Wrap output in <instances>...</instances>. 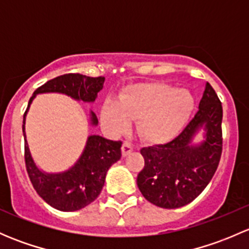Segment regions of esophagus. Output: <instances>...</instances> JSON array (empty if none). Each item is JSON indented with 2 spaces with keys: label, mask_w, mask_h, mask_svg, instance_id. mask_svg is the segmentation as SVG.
Listing matches in <instances>:
<instances>
[{
  "label": "esophagus",
  "mask_w": 249,
  "mask_h": 249,
  "mask_svg": "<svg viewBox=\"0 0 249 249\" xmlns=\"http://www.w3.org/2000/svg\"><path fill=\"white\" fill-rule=\"evenodd\" d=\"M134 144H132L131 142H130V141H124V142H123V147H122V152H123V155H124V157H126V155H129L130 153L132 152V150H134Z\"/></svg>",
  "instance_id": "34e87169"
}]
</instances>
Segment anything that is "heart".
Returning a JSON list of instances; mask_svg holds the SVG:
<instances>
[{
    "label": "heart",
    "mask_w": 249,
    "mask_h": 249,
    "mask_svg": "<svg viewBox=\"0 0 249 249\" xmlns=\"http://www.w3.org/2000/svg\"><path fill=\"white\" fill-rule=\"evenodd\" d=\"M194 108L190 91L166 83H145L129 88L120 95L119 102L107 100L101 117L115 131L125 129L130 118H139V130L153 142L171 139L185 124Z\"/></svg>",
    "instance_id": "heart-1"
}]
</instances>
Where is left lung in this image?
<instances>
[{
    "mask_svg": "<svg viewBox=\"0 0 249 249\" xmlns=\"http://www.w3.org/2000/svg\"><path fill=\"white\" fill-rule=\"evenodd\" d=\"M223 107L210 83L206 84L199 110L176 139L141 149L144 167L137 185L145 200L162 208H178L196 199L217 171L223 150ZM205 141L191 144L200 128Z\"/></svg>",
    "mask_w": 249,
    "mask_h": 249,
    "instance_id": "1",
    "label": "left lung"
}]
</instances>
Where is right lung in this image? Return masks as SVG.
I'll return each instance as SVG.
<instances>
[{"label": "right lung", "mask_w": 249, "mask_h": 249, "mask_svg": "<svg viewBox=\"0 0 249 249\" xmlns=\"http://www.w3.org/2000/svg\"><path fill=\"white\" fill-rule=\"evenodd\" d=\"M105 77H88L80 73H66L48 80L35 90L24 113L26 115L30 104L37 94L61 92L76 100L92 102L104 88ZM91 124H97V117L90 113ZM25 140V165L30 180L37 194L48 205L64 212H72L91 203L101 193L108 169L122 157V141H110L101 136H90L82 157L72 169L62 173H44L39 171L30 154L26 142L25 126L22 125Z\"/></svg>", "instance_id": "add662e5"}]
</instances>
